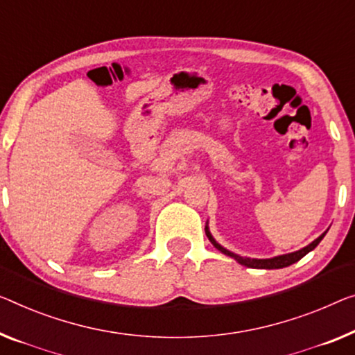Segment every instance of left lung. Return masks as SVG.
I'll list each match as a JSON object with an SVG mask.
<instances>
[{"label":"left lung","instance_id":"obj_1","mask_svg":"<svg viewBox=\"0 0 355 355\" xmlns=\"http://www.w3.org/2000/svg\"><path fill=\"white\" fill-rule=\"evenodd\" d=\"M329 231V230H327ZM325 232H322V234L317 237L315 241L311 242L309 245H306L303 248H300V250L292 252V253H285V255H277V257H272V258H248V257H241L237 255V253L228 250V248H225L223 245H220L218 242L214 239V236H211V232L209 230V221L205 223V234H207L209 241L214 244L215 248H218L221 253H225V255H228L231 258H234V260L242 264V266H247V268H253V269H282V268H287L290 264H293L296 261H300L301 258L304 255H308L311 250H314V248L319 245V242L324 239V236L327 234Z\"/></svg>","mask_w":355,"mask_h":355}]
</instances>
